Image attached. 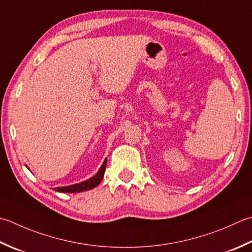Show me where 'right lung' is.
Segmentation results:
<instances>
[{
  "label": "right lung",
  "mask_w": 252,
  "mask_h": 252,
  "mask_svg": "<svg viewBox=\"0 0 252 252\" xmlns=\"http://www.w3.org/2000/svg\"><path fill=\"white\" fill-rule=\"evenodd\" d=\"M106 165H107V158L103 160L99 170L97 171V174L95 176H93L92 178L87 179L85 181H82L80 184L65 186V187H58V188H54V190L58 192H64V193H77V192L92 190L101 182L103 175H105Z\"/></svg>",
  "instance_id": "1"
}]
</instances>
